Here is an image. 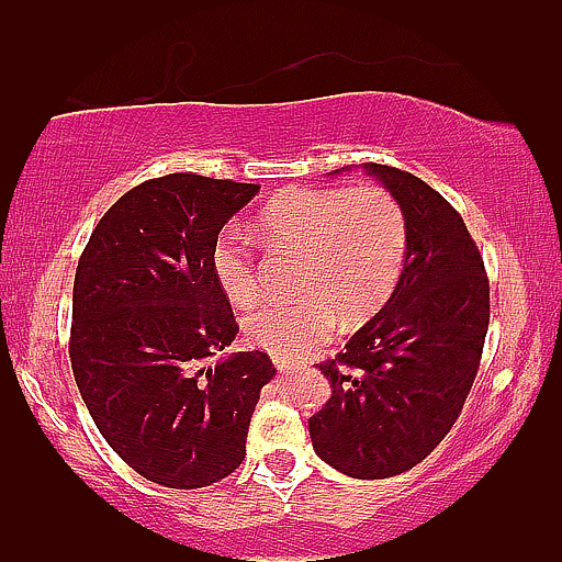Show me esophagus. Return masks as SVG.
<instances>
[{
  "label": "esophagus",
  "instance_id": "34e87169",
  "mask_svg": "<svg viewBox=\"0 0 562 562\" xmlns=\"http://www.w3.org/2000/svg\"><path fill=\"white\" fill-rule=\"evenodd\" d=\"M274 364H277V370H280V372H288V370H293L295 368V359H290V357H280V355H277L274 357Z\"/></svg>",
  "mask_w": 562,
  "mask_h": 562
}]
</instances>
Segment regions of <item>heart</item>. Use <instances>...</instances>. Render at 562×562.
<instances>
[{
	"label": "heart",
	"instance_id": "b5f03b06",
	"mask_svg": "<svg viewBox=\"0 0 562 562\" xmlns=\"http://www.w3.org/2000/svg\"><path fill=\"white\" fill-rule=\"evenodd\" d=\"M272 251L301 254L295 303H261L246 316L254 347L303 357L344 326L370 321L398 285L408 226L398 200L383 187H295L277 194L259 215ZM215 282L234 305L259 295V254L251 236L231 223L211 249Z\"/></svg>",
	"mask_w": 562,
	"mask_h": 562
}]
</instances>
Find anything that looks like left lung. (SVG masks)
I'll use <instances>...</instances> for the list:
<instances>
[{"label":"left lung","instance_id":"8db88e82","mask_svg":"<svg viewBox=\"0 0 562 562\" xmlns=\"http://www.w3.org/2000/svg\"><path fill=\"white\" fill-rule=\"evenodd\" d=\"M406 213L408 246L391 301L318 370L334 385L308 429L318 458L351 477L418 465L458 422L491 321L483 254L462 215L411 171L364 164Z\"/></svg>","mask_w":562,"mask_h":562}]
</instances>
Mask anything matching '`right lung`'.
Wrapping results in <instances>:
<instances>
[{"instance_id":"add662e5","label":"right lung","mask_w":562,"mask_h":562,"mask_svg":"<svg viewBox=\"0 0 562 562\" xmlns=\"http://www.w3.org/2000/svg\"><path fill=\"white\" fill-rule=\"evenodd\" d=\"M259 184L177 171L102 215L74 277L69 357L97 429L146 481L205 488L241 465L259 393L277 368L238 351L211 249Z\"/></svg>"}]
</instances>
